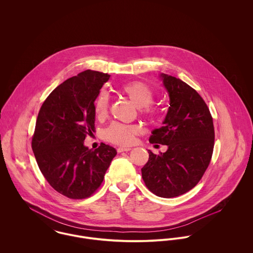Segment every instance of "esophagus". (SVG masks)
I'll list each match as a JSON object with an SVG mask.
<instances>
[{
  "label": "esophagus",
  "instance_id": "esophagus-1",
  "mask_svg": "<svg viewBox=\"0 0 253 253\" xmlns=\"http://www.w3.org/2000/svg\"><path fill=\"white\" fill-rule=\"evenodd\" d=\"M130 150H131V148H128V147H119V148L117 149L118 153H123V152H128V151H130Z\"/></svg>",
  "mask_w": 253,
  "mask_h": 253
}]
</instances>
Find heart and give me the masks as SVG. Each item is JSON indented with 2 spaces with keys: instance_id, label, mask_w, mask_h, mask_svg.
Here are the masks:
<instances>
[{
  "instance_id": "heart-1",
  "label": "heart",
  "mask_w": 253,
  "mask_h": 253,
  "mask_svg": "<svg viewBox=\"0 0 253 253\" xmlns=\"http://www.w3.org/2000/svg\"><path fill=\"white\" fill-rule=\"evenodd\" d=\"M121 91L140 109L141 114L146 118L155 119L159 116V110L152 104L155 92L149 84L139 81L130 82L122 85ZM108 109V94L106 91L101 90L94 101V112L98 118H102L107 115ZM137 133L138 128L134 126L114 123L104 129L103 136L107 141L115 144L129 145L133 142Z\"/></svg>"
}]
</instances>
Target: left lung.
I'll return each instance as SVG.
<instances>
[{"label":"left lung","mask_w":253,"mask_h":253,"mask_svg":"<svg viewBox=\"0 0 253 253\" xmlns=\"http://www.w3.org/2000/svg\"><path fill=\"white\" fill-rule=\"evenodd\" d=\"M161 78L170 107L163 126L152 131L149 141L167 145L168 150L160 155L149 150L141 172L153 194L173 198L187 193L202 179L213 152L214 126L210 109L193 87L167 74H161Z\"/></svg>","instance_id":"8db88e82"}]
</instances>
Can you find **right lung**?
<instances>
[{
    "instance_id": "obj_1",
    "label": "right lung",
    "mask_w": 253,
    "mask_h": 253,
    "mask_svg": "<svg viewBox=\"0 0 253 253\" xmlns=\"http://www.w3.org/2000/svg\"><path fill=\"white\" fill-rule=\"evenodd\" d=\"M110 78L105 73L85 70L59 84L39 111L32 149L39 169L61 195L81 200L101 185L115 148L101 143L88 149L84 140L94 132V101Z\"/></svg>"
}]
</instances>
